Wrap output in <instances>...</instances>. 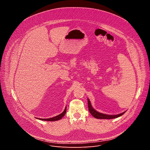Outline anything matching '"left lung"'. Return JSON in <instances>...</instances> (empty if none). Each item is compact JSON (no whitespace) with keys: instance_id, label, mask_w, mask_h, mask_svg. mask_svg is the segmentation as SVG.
Wrapping results in <instances>:
<instances>
[{"instance_id":"1","label":"left lung","mask_w":150,"mask_h":150,"mask_svg":"<svg viewBox=\"0 0 150 150\" xmlns=\"http://www.w3.org/2000/svg\"><path fill=\"white\" fill-rule=\"evenodd\" d=\"M88 109H89L90 113L92 115V116H93V117H94L96 119H112L117 118L118 117L121 116L126 112V111H125L122 113H120L118 115H106V114H104L102 113H100V112L96 111L93 108L91 105V104L90 103V101L88 98Z\"/></svg>"}]
</instances>
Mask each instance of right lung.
<instances>
[{
    "label": "right lung",
    "instance_id": "1",
    "mask_svg": "<svg viewBox=\"0 0 150 150\" xmlns=\"http://www.w3.org/2000/svg\"><path fill=\"white\" fill-rule=\"evenodd\" d=\"M66 112H67V107L62 113H60V115H59L56 116H54V117H53L51 118H48V119H40V118H37V119L41 120H45V121H56V120H59L61 119L64 116H65Z\"/></svg>",
    "mask_w": 150,
    "mask_h": 150
}]
</instances>
